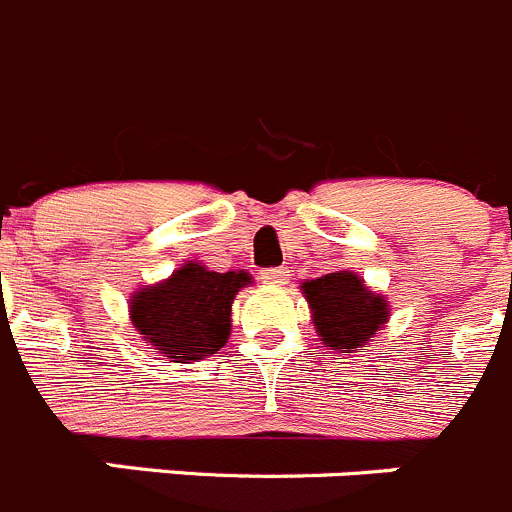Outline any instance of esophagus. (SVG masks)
I'll list each match as a JSON object with an SVG mask.
<instances>
[{
    "mask_svg": "<svg viewBox=\"0 0 512 512\" xmlns=\"http://www.w3.org/2000/svg\"><path fill=\"white\" fill-rule=\"evenodd\" d=\"M261 281L269 284V287H284L289 281V269L284 266H276V269H264L261 271Z\"/></svg>",
    "mask_w": 512,
    "mask_h": 512,
    "instance_id": "1",
    "label": "esophagus"
}]
</instances>
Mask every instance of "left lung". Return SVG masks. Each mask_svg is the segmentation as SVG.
<instances>
[{
    "mask_svg": "<svg viewBox=\"0 0 512 512\" xmlns=\"http://www.w3.org/2000/svg\"><path fill=\"white\" fill-rule=\"evenodd\" d=\"M302 294L309 302L314 330L325 348L337 353L365 348L391 317L386 297L370 292L355 271H335L320 279H307Z\"/></svg>",
    "mask_w": 512,
    "mask_h": 512,
    "instance_id": "1",
    "label": "left lung"
}]
</instances>
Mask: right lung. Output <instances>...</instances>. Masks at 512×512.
Instances as JSON below:
<instances>
[{
    "instance_id": "1",
    "label": "right lung",
    "mask_w": 512,
    "mask_h": 512,
    "mask_svg": "<svg viewBox=\"0 0 512 512\" xmlns=\"http://www.w3.org/2000/svg\"><path fill=\"white\" fill-rule=\"evenodd\" d=\"M248 271H210L190 264L170 279L131 294V325L170 363H198L215 355L231 337V307Z\"/></svg>"
}]
</instances>
